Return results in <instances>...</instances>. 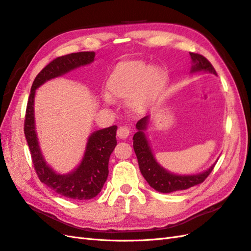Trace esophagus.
<instances>
[{
    "instance_id": "obj_1",
    "label": "esophagus",
    "mask_w": 251,
    "mask_h": 251,
    "mask_svg": "<svg viewBox=\"0 0 251 251\" xmlns=\"http://www.w3.org/2000/svg\"><path fill=\"white\" fill-rule=\"evenodd\" d=\"M129 136V129L127 126H120L118 129V137L120 139H126Z\"/></svg>"
}]
</instances>
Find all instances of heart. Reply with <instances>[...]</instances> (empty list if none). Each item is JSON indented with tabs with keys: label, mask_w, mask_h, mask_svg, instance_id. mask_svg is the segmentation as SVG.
I'll return each instance as SVG.
<instances>
[{
	"label": "heart",
	"mask_w": 251,
	"mask_h": 251,
	"mask_svg": "<svg viewBox=\"0 0 251 251\" xmlns=\"http://www.w3.org/2000/svg\"><path fill=\"white\" fill-rule=\"evenodd\" d=\"M165 81V73L160 68L150 67L141 61H127L120 63L110 75L107 89L112 97L127 99V109L140 114L153 102ZM103 98L107 102H112L108 94H104Z\"/></svg>",
	"instance_id": "heart-1"
}]
</instances>
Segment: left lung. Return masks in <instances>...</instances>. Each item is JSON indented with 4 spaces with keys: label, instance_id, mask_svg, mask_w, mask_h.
Returning <instances> with one entry per match:
<instances>
[{
    "label": "left lung",
    "instance_id": "left-lung-1",
    "mask_svg": "<svg viewBox=\"0 0 251 251\" xmlns=\"http://www.w3.org/2000/svg\"><path fill=\"white\" fill-rule=\"evenodd\" d=\"M190 56L194 65L191 67V73L196 72H208L214 75H217L215 68L209 61L201 54L190 52ZM149 115L138 121L136 125L138 131L133 135V150L138 158V164L140 171H141L143 177L147 179L151 187L155 190L164 194L169 192L188 189L192 186L201 184L213 171L215 164L209 167L206 171L196 174V176H176L165 170L164 168L158 165L155 157L150 148V144L147 137H145L144 130L147 129L149 122Z\"/></svg>",
    "mask_w": 251,
    "mask_h": 251
}]
</instances>
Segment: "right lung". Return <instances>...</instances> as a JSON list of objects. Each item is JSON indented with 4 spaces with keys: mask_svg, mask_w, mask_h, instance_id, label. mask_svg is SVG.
<instances>
[{
    "mask_svg": "<svg viewBox=\"0 0 251 251\" xmlns=\"http://www.w3.org/2000/svg\"><path fill=\"white\" fill-rule=\"evenodd\" d=\"M94 57L95 52L84 51L59 56L51 61L35 78L25 111V135L34 169L40 182L56 194L74 200H90L100 192L109 174V158L116 145L115 135L118 126L113 125L93 132L87 140L85 153L78 168L72 173L59 174L46 164L40 152L35 131L34 97L37 87L46 81L60 77L75 68L87 65L94 61Z\"/></svg>",
    "mask_w": 251,
    "mask_h": 251,
    "instance_id": "1",
    "label": "right lung"
}]
</instances>
